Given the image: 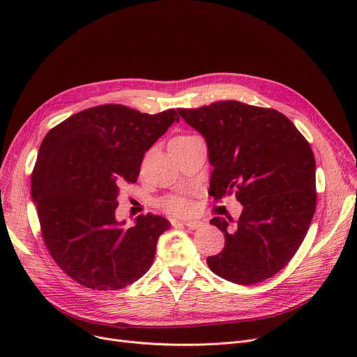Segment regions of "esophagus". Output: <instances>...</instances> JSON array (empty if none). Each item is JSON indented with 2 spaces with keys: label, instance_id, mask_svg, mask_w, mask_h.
I'll list each match as a JSON object with an SVG mask.
<instances>
[{
  "label": "esophagus",
  "instance_id": "34e87169",
  "mask_svg": "<svg viewBox=\"0 0 357 357\" xmlns=\"http://www.w3.org/2000/svg\"><path fill=\"white\" fill-rule=\"evenodd\" d=\"M171 222H172V226H185V227H188V229H191V230H198V229H201L202 226H204V222L202 221H179V220H171Z\"/></svg>",
  "mask_w": 357,
  "mask_h": 357
}]
</instances>
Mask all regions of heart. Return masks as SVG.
<instances>
[{
	"instance_id": "heart-1",
	"label": "heart",
	"mask_w": 357,
	"mask_h": 357,
	"mask_svg": "<svg viewBox=\"0 0 357 357\" xmlns=\"http://www.w3.org/2000/svg\"><path fill=\"white\" fill-rule=\"evenodd\" d=\"M186 137H191V136H179L176 139H186ZM162 207L171 214L175 215H186V214H191L194 210V204L190 198L186 197H178V195H172V197H166L162 199L160 202Z\"/></svg>"
}]
</instances>
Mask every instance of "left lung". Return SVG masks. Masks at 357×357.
<instances>
[{"mask_svg": "<svg viewBox=\"0 0 357 357\" xmlns=\"http://www.w3.org/2000/svg\"><path fill=\"white\" fill-rule=\"evenodd\" d=\"M204 136L213 165L208 194H236L237 221L210 222L226 237L208 268L238 285H253L284 269L301 246L315 213V159L305 137L282 112L240 101L178 108Z\"/></svg>", "mask_w": 357, "mask_h": 357, "instance_id": "1", "label": "left lung"}]
</instances>
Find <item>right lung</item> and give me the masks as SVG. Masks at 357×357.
<instances>
[{
  "instance_id": "1",
  "label": "right lung",
  "mask_w": 357,
  "mask_h": 357,
  "mask_svg": "<svg viewBox=\"0 0 357 357\" xmlns=\"http://www.w3.org/2000/svg\"><path fill=\"white\" fill-rule=\"evenodd\" d=\"M179 121L175 109L146 114L120 104L84 109L43 139L31 174V198L45 245L75 282L117 291L153 264L159 236L171 227L160 215L116 220L120 188L135 183L144 153Z\"/></svg>"
}]
</instances>
